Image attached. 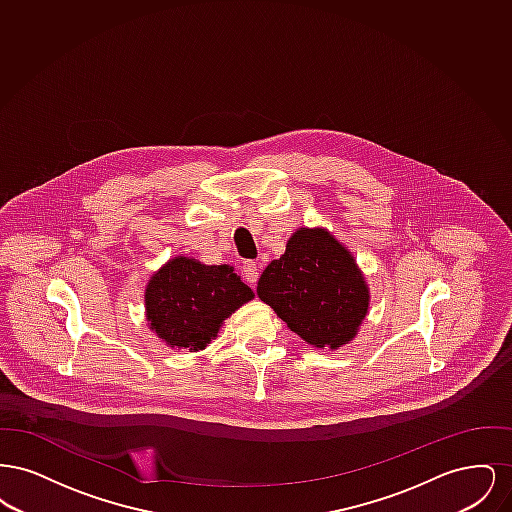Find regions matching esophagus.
<instances>
[{
    "mask_svg": "<svg viewBox=\"0 0 512 512\" xmlns=\"http://www.w3.org/2000/svg\"><path fill=\"white\" fill-rule=\"evenodd\" d=\"M242 274H244L247 284L255 286L257 280H259V265L253 263V261H245L244 267H242Z\"/></svg>",
    "mask_w": 512,
    "mask_h": 512,
    "instance_id": "34e87169",
    "label": "esophagus"
}]
</instances>
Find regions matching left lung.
Returning <instances> with one entry per match:
<instances>
[{"mask_svg":"<svg viewBox=\"0 0 512 512\" xmlns=\"http://www.w3.org/2000/svg\"><path fill=\"white\" fill-rule=\"evenodd\" d=\"M257 295L299 338L338 349L357 334L368 290L351 253L326 230L301 228L259 278Z\"/></svg>","mask_w":512,"mask_h":512,"instance_id":"8db88e82","label":"left lung"}]
</instances>
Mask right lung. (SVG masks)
<instances>
[{
    "label": "right lung",
    "mask_w": 512,
    "mask_h": 512,
    "mask_svg": "<svg viewBox=\"0 0 512 512\" xmlns=\"http://www.w3.org/2000/svg\"><path fill=\"white\" fill-rule=\"evenodd\" d=\"M253 292L228 265H201L176 257L147 284L146 311L151 330L171 347L203 349L224 318Z\"/></svg>",
    "instance_id": "obj_1"
}]
</instances>
